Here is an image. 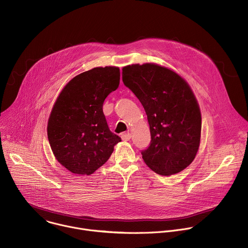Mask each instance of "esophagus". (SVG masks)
I'll use <instances>...</instances> for the list:
<instances>
[{
    "label": "esophagus",
    "mask_w": 248,
    "mask_h": 248,
    "mask_svg": "<svg viewBox=\"0 0 248 248\" xmlns=\"http://www.w3.org/2000/svg\"><path fill=\"white\" fill-rule=\"evenodd\" d=\"M122 139L124 140V141H128V140H130V138H131V134L129 133V132H127V133H122Z\"/></svg>",
    "instance_id": "esophagus-1"
}]
</instances>
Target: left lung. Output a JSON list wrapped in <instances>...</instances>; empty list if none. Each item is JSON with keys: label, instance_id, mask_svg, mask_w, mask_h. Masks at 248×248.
Masks as SVG:
<instances>
[{"label": "left lung", "instance_id": "1", "mask_svg": "<svg viewBox=\"0 0 248 248\" xmlns=\"http://www.w3.org/2000/svg\"><path fill=\"white\" fill-rule=\"evenodd\" d=\"M122 76L150 125L151 144L141 153L145 163L159 175L182 171L197 155L202 132L200 106L188 82L155 63L124 66Z\"/></svg>", "mask_w": 248, "mask_h": 248}]
</instances>
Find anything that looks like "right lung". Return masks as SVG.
I'll return each mask as SVG.
<instances>
[{"mask_svg":"<svg viewBox=\"0 0 248 248\" xmlns=\"http://www.w3.org/2000/svg\"><path fill=\"white\" fill-rule=\"evenodd\" d=\"M119 85V67H95L74 77L59 93L48 118L47 138L55 158L70 172L93 174L122 141L109 129L102 109Z\"/></svg>","mask_w":248,"mask_h":248,"instance_id":"right-lung-1","label":"right lung"}]
</instances>
